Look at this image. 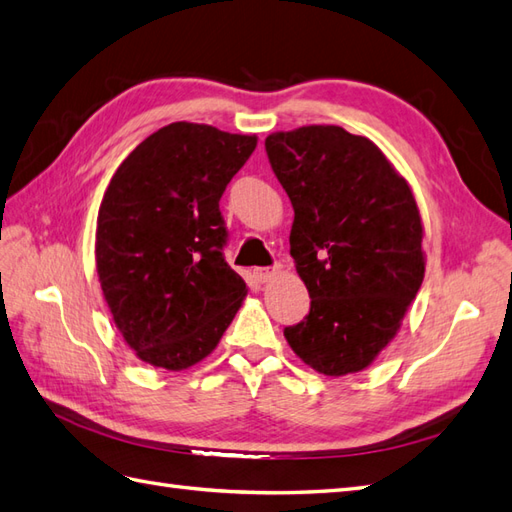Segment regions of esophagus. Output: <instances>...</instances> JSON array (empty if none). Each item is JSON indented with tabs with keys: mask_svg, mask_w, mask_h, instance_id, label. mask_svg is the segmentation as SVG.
Instances as JSON below:
<instances>
[{
	"mask_svg": "<svg viewBox=\"0 0 512 512\" xmlns=\"http://www.w3.org/2000/svg\"><path fill=\"white\" fill-rule=\"evenodd\" d=\"M279 275V268H255L253 270V277L259 281V283H268Z\"/></svg>",
	"mask_w": 512,
	"mask_h": 512,
	"instance_id": "esophagus-1",
	"label": "esophagus"
}]
</instances>
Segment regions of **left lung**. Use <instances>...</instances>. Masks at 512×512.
<instances>
[{
  "instance_id": "left-lung-1",
  "label": "left lung",
  "mask_w": 512,
  "mask_h": 512,
  "mask_svg": "<svg viewBox=\"0 0 512 512\" xmlns=\"http://www.w3.org/2000/svg\"><path fill=\"white\" fill-rule=\"evenodd\" d=\"M266 152L292 202L290 255L312 299L283 336L320 375L360 373L397 336L423 283L417 198L371 139L342 126L272 133Z\"/></svg>"
}]
</instances>
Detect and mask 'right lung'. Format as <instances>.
Instances as JSON below:
<instances>
[{
	"mask_svg": "<svg viewBox=\"0 0 512 512\" xmlns=\"http://www.w3.org/2000/svg\"><path fill=\"white\" fill-rule=\"evenodd\" d=\"M255 135L174 122L128 154L106 187L95 270L113 323L141 362L185 371L218 347L248 292L224 261L220 198Z\"/></svg>",
	"mask_w": 512,
	"mask_h": 512,
	"instance_id": "right-lung-1",
	"label": "right lung"
}]
</instances>
